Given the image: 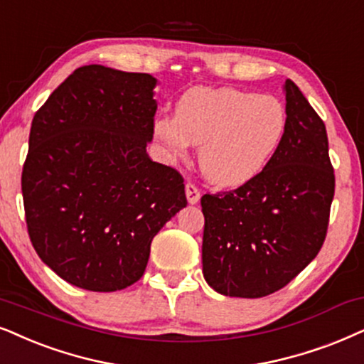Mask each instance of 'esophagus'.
<instances>
[{
  "label": "esophagus",
  "mask_w": 364,
  "mask_h": 364,
  "mask_svg": "<svg viewBox=\"0 0 364 364\" xmlns=\"http://www.w3.org/2000/svg\"><path fill=\"white\" fill-rule=\"evenodd\" d=\"M185 191H186V200H188V203H190V205H196L198 201H200L201 193H200V190H198V188H196L195 185H191V183H186Z\"/></svg>",
  "instance_id": "1"
}]
</instances>
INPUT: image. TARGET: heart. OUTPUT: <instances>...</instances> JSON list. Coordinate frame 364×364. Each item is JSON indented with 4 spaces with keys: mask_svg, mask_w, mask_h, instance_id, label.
I'll list each match as a JSON object with an SVG mask.
<instances>
[{
    "mask_svg": "<svg viewBox=\"0 0 364 364\" xmlns=\"http://www.w3.org/2000/svg\"><path fill=\"white\" fill-rule=\"evenodd\" d=\"M285 132V110L270 95L232 87H195L174 117H158L154 136L174 158L200 146L198 166L210 183L238 188L264 171Z\"/></svg>",
    "mask_w": 364,
    "mask_h": 364,
    "instance_id": "1",
    "label": "heart"
}]
</instances>
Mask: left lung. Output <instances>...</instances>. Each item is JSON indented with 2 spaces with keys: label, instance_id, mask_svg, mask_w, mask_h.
Returning <instances> with one entry per match:
<instances>
[{
  "label": "left lung",
  "instance_id": "8db88e82",
  "mask_svg": "<svg viewBox=\"0 0 364 364\" xmlns=\"http://www.w3.org/2000/svg\"><path fill=\"white\" fill-rule=\"evenodd\" d=\"M285 132L259 176L203 195V277L230 297L269 296L304 270L326 238L334 196L326 126L285 80Z\"/></svg>",
  "mask_w": 364,
  "mask_h": 364
}]
</instances>
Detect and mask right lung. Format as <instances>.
I'll list each match as a JSON object with an SVG mask.
<instances>
[{"instance_id":"right-lung-1","label":"right lung","mask_w":364,"mask_h":364,"mask_svg":"<svg viewBox=\"0 0 364 364\" xmlns=\"http://www.w3.org/2000/svg\"><path fill=\"white\" fill-rule=\"evenodd\" d=\"M158 80L104 65L77 68L35 114L21 174L30 240L75 287L137 282L156 233L186 206L176 169L146 153Z\"/></svg>"}]
</instances>
